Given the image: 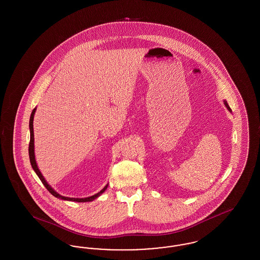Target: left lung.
I'll return each mask as SVG.
<instances>
[{"instance_id":"8db88e82","label":"left lung","mask_w":260,"mask_h":260,"mask_svg":"<svg viewBox=\"0 0 260 260\" xmlns=\"http://www.w3.org/2000/svg\"><path fill=\"white\" fill-rule=\"evenodd\" d=\"M223 102H224V105H225V107L228 109V111L229 112H232V110H231V108L229 107V105H228V103H227V101L226 100H223Z\"/></svg>"}]
</instances>
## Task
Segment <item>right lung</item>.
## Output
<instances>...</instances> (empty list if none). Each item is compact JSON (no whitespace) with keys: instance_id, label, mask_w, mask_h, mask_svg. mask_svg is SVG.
<instances>
[{"instance_id":"right-lung-1","label":"right lung","mask_w":260,"mask_h":260,"mask_svg":"<svg viewBox=\"0 0 260 260\" xmlns=\"http://www.w3.org/2000/svg\"><path fill=\"white\" fill-rule=\"evenodd\" d=\"M36 109L37 108H34V110L32 111L31 113V116H30V121H29V128H30V143H29V158H30V162H31V166H32V168H33V170H34V172L36 173L38 176H39V178H40V180L43 182V184L45 185V187L50 191V194L51 195H53L54 197H56V198L61 199V200H64V201H72V202H78V203H85V202H91V201H93V200H95L96 198H99V196L107 189V187H108V184H106L105 187L102 189V190H100L99 193H96L95 195H93V196H90V197H87V198H69V197H64V196H61L60 194H58L56 191H54L53 189H52V187L47 182V180L45 179V177L43 176V174L41 173L40 172V170H39V168H38L37 166V161H36V159H35V151H34V149H35V146H34V129H33V121H34V115H35V112H36Z\"/></svg>"}]
</instances>
